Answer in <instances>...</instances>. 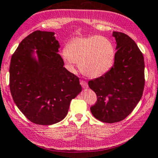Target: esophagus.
<instances>
[{"instance_id": "1", "label": "esophagus", "mask_w": 158, "mask_h": 158, "mask_svg": "<svg viewBox=\"0 0 158 158\" xmlns=\"http://www.w3.org/2000/svg\"><path fill=\"white\" fill-rule=\"evenodd\" d=\"M80 84H81V85L82 88H88V84H87V82L85 81H81Z\"/></svg>"}]
</instances>
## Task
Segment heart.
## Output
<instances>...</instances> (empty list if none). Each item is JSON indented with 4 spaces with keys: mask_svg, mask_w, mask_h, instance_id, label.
Masks as SVG:
<instances>
[{
    "mask_svg": "<svg viewBox=\"0 0 158 158\" xmlns=\"http://www.w3.org/2000/svg\"><path fill=\"white\" fill-rule=\"evenodd\" d=\"M115 57V46L109 39L101 35L76 37L69 42L62 58L73 71L74 64H79L85 76L97 78L111 70Z\"/></svg>",
    "mask_w": 158,
    "mask_h": 158,
    "instance_id": "b5f03b06",
    "label": "heart"
}]
</instances>
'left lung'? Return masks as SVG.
Returning a JSON list of instances; mask_svg holds the SVG:
<instances>
[{"mask_svg": "<svg viewBox=\"0 0 158 158\" xmlns=\"http://www.w3.org/2000/svg\"><path fill=\"white\" fill-rule=\"evenodd\" d=\"M116 41L114 65L108 73L88 81L98 99L91 107L99 121L114 123L123 120L134 109L144 88V59L134 41L123 32L113 31Z\"/></svg>", "mask_w": 158, "mask_h": 158, "instance_id": "left-lung-1", "label": "left lung"}]
</instances>
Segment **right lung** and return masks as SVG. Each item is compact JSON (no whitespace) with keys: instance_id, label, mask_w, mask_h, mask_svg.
Masks as SVG:
<instances>
[{"instance_id":"1","label":"right lung","mask_w":158,"mask_h":158,"mask_svg":"<svg viewBox=\"0 0 158 158\" xmlns=\"http://www.w3.org/2000/svg\"><path fill=\"white\" fill-rule=\"evenodd\" d=\"M54 34L33 31L21 42L10 60L13 100L25 116L38 125H52L64 119L70 101L82 89L79 78L64 67Z\"/></svg>"}]
</instances>
